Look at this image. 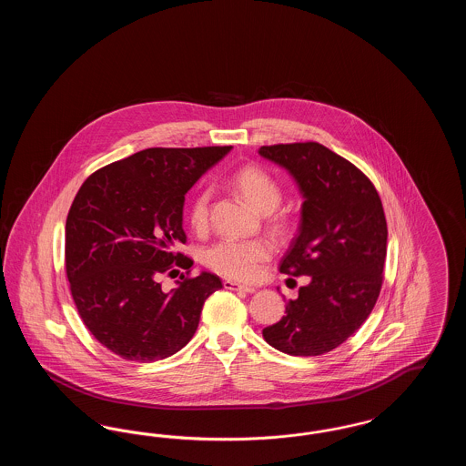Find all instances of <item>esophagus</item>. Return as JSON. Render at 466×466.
Instances as JSON below:
<instances>
[{
    "label": "esophagus",
    "mask_w": 466,
    "mask_h": 466,
    "mask_svg": "<svg viewBox=\"0 0 466 466\" xmlns=\"http://www.w3.org/2000/svg\"><path fill=\"white\" fill-rule=\"evenodd\" d=\"M223 287L227 289H236V291H246V293H253L255 289L253 287H246V285H241V283H238V281H232V279H225L223 281Z\"/></svg>",
    "instance_id": "esophagus-1"
}]
</instances>
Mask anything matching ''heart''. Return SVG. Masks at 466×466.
Here are the masks:
<instances>
[{"mask_svg": "<svg viewBox=\"0 0 466 466\" xmlns=\"http://www.w3.org/2000/svg\"><path fill=\"white\" fill-rule=\"evenodd\" d=\"M232 185L243 194L246 199L260 211L268 213L270 222L276 228L285 227V217L281 213L270 214L276 209L283 199V190L276 177L260 166H243L232 175ZM209 202L211 194L208 188L198 192V196L190 204L188 222L190 227L198 232L208 228L209 223ZM272 255V244L266 238H251V239H239V238H222L217 243L208 246L202 253V262L220 274L223 278L238 279V281H253L262 264Z\"/></svg>", "mask_w": 466, "mask_h": 466, "instance_id": "b5f03b06", "label": "heart"}]
</instances>
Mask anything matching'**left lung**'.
<instances>
[{
  "instance_id": "8db88e82",
  "label": "left lung",
  "mask_w": 466,
  "mask_h": 466,
  "mask_svg": "<svg viewBox=\"0 0 466 466\" xmlns=\"http://www.w3.org/2000/svg\"><path fill=\"white\" fill-rule=\"evenodd\" d=\"M260 156L287 167L304 194L302 223L279 270L310 278L262 333L281 353L325 355L376 306L388 241L382 202L363 171L316 141L268 145Z\"/></svg>"
}]
</instances>
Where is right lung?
Returning <instances> with one entry per match:
<instances>
[{
  "label": "right lung",
  "instance_id": "obj_1",
  "mask_svg": "<svg viewBox=\"0 0 466 466\" xmlns=\"http://www.w3.org/2000/svg\"><path fill=\"white\" fill-rule=\"evenodd\" d=\"M230 147L147 148L94 171L66 218V276L89 332L129 361H157L194 337L204 300L222 289L217 274H190L183 202ZM187 272L164 292L160 273ZM170 275V274H169Z\"/></svg>",
  "mask_w": 466,
  "mask_h": 466
}]
</instances>
